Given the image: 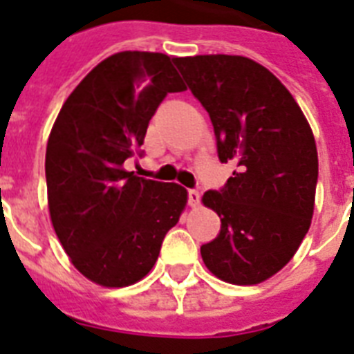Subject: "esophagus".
Segmentation results:
<instances>
[{"instance_id":"obj_1","label":"esophagus","mask_w":354,"mask_h":354,"mask_svg":"<svg viewBox=\"0 0 354 354\" xmlns=\"http://www.w3.org/2000/svg\"><path fill=\"white\" fill-rule=\"evenodd\" d=\"M187 196H189V205H191V207H196V205L200 204V193L196 191V189H191V191L187 193Z\"/></svg>"}]
</instances>
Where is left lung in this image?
I'll list each match as a JSON object with an SVG mask.
<instances>
[{"label": "left lung", "mask_w": 354, "mask_h": 354, "mask_svg": "<svg viewBox=\"0 0 354 354\" xmlns=\"http://www.w3.org/2000/svg\"><path fill=\"white\" fill-rule=\"evenodd\" d=\"M189 90L209 113L222 163L236 171L202 196L221 233L200 248L211 274L259 285L285 266L307 235L318 182L313 128L272 71L239 55L178 60Z\"/></svg>", "instance_id": "obj_1"}]
</instances>
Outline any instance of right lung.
Masks as SVG:
<instances>
[{
  "mask_svg": "<svg viewBox=\"0 0 354 354\" xmlns=\"http://www.w3.org/2000/svg\"><path fill=\"white\" fill-rule=\"evenodd\" d=\"M172 58L122 51L97 64L58 112L47 139V205L64 252L108 288L138 283L187 205L178 183L124 169L167 93L183 91Z\"/></svg>",
  "mask_w": 354,
  "mask_h": 354,
  "instance_id": "obj_1",
  "label": "right lung"
}]
</instances>
